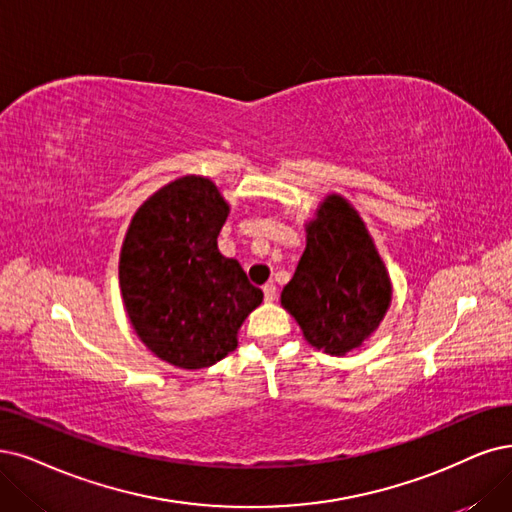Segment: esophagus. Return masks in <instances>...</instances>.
<instances>
[{"mask_svg":"<svg viewBox=\"0 0 512 512\" xmlns=\"http://www.w3.org/2000/svg\"><path fill=\"white\" fill-rule=\"evenodd\" d=\"M278 295L276 287L272 285V282H268V285H263V297H266V301H274Z\"/></svg>","mask_w":512,"mask_h":512,"instance_id":"1","label":"esophagus"}]
</instances>
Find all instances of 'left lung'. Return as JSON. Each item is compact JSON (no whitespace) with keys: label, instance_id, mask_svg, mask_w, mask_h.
<instances>
[{"label":"left lung","instance_id":"left-lung-1","mask_svg":"<svg viewBox=\"0 0 512 512\" xmlns=\"http://www.w3.org/2000/svg\"><path fill=\"white\" fill-rule=\"evenodd\" d=\"M390 276L354 206L329 194L306 223V251L280 304L308 344L331 356L361 348L384 320Z\"/></svg>","mask_w":512,"mask_h":512}]
</instances>
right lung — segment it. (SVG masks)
I'll return each mask as SVG.
<instances>
[{"label":"right lung","mask_w":512,"mask_h":512,"mask_svg":"<svg viewBox=\"0 0 512 512\" xmlns=\"http://www.w3.org/2000/svg\"><path fill=\"white\" fill-rule=\"evenodd\" d=\"M230 215L217 185L198 175L170 181L132 217L120 253L130 325L162 361L211 367L236 350L238 329L261 301L236 259L217 249Z\"/></svg>","instance_id":"right-lung-1"}]
</instances>
